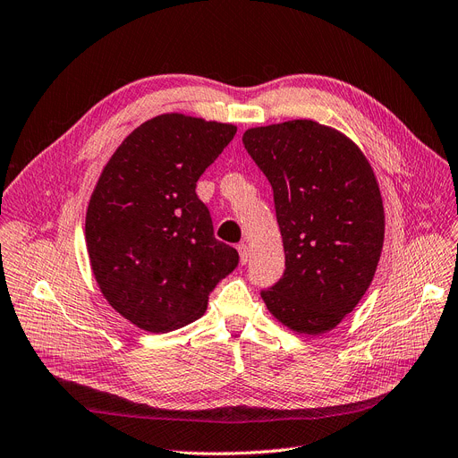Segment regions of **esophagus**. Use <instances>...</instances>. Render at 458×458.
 Instances as JSON below:
<instances>
[{"label": "esophagus", "mask_w": 458, "mask_h": 458, "mask_svg": "<svg viewBox=\"0 0 458 458\" xmlns=\"http://www.w3.org/2000/svg\"><path fill=\"white\" fill-rule=\"evenodd\" d=\"M237 250H240V256H242V262H243V264H247V262H249V256H250L249 245H247V243H240V245H237Z\"/></svg>", "instance_id": "1"}]
</instances>
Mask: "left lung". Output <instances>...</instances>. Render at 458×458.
<instances>
[{
    "mask_svg": "<svg viewBox=\"0 0 458 458\" xmlns=\"http://www.w3.org/2000/svg\"><path fill=\"white\" fill-rule=\"evenodd\" d=\"M273 189L286 269L262 290L286 327L320 335L343 322L372 283L384 245V204L374 172L350 138L310 119L243 134Z\"/></svg>",
    "mask_w": 458,
    "mask_h": 458,
    "instance_id": "1",
    "label": "left lung"
}]
</instances>
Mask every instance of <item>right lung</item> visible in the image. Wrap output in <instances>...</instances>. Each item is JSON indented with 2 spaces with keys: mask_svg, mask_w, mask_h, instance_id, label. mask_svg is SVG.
Here are the masks:
<instances>
[{
  "mask_svg": "<svg viewBox=\"0 0 458 458\" xmlns=\"http://www.w3.org/2000/svg\"><path fill=\"white\" fill-rule=\"evenodd\" d=\"M235 127L163 114L136 127L103 168L86 213L95 281L129 322L166 333L200 318L240 254L213 235L196 182Z\"/></svg>",
  "mask_w": 458,
  "mask_h": 458,
  "instance_id": "obj_1",
  "label": "right lung"
}]
</instances>
